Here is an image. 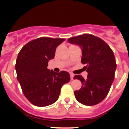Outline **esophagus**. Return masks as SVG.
Wrapping results in <instances>:
<instances>
[{
    "instance_id": "esophagus-1",
    "label": "esophagus",
    "mask_w": 129,
    "mask_h": 129,
    "mask_svg": "<svg viewBox=\"0 0 129 129\" xmlns=\"http://www.w3.org/2000/svg\"><path fill=\"white\" fill-rule=\"evenodd\" d=\"M70 79H71V80H73L74 79V74H72V73H70Z\"/></svg>"
}]
</instances>
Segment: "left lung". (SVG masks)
<instances>
[{
  "mask_svg": "<svg viewBox=\"0 0 129 129\" xmlns=\"http://www.w3.org/2000/svg\"><path fill=\"white\" fill-rule=\"evenodd\" d=\"M68 42L81 48V62L86 65L88 72L86 79L81 75L74 77L82 84L74 92L76 100L85 105L98 104L106 98L114 79L116 63L113 52L104 41L90 34L71 37Z\"/></svg>",
  "mask_w": 129,
  "mask_h": 129,
  "instance_id": "8db88e82",
  "label": "left lung"
}]
</instances>
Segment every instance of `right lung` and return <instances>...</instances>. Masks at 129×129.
Masks as SVG:
<instances>
[{
    "label": "right lung",
    "mask_w": 129,
    "mask_h": 129,
    "mask_svg": "<svg viewBox=\"0 0 129 129\" xmlns=\"http://www.w3.org/2000/svg\"><path fill=\"white\" fill-rule=\"evenodd\" d=\"M64 39L40 37L22 48L16 61L17 78L22 92L30 103L46 107L59 98L61 87L70 79L69 73H56L48 69V61L55 56L56 48Z\"/></svg>",
    "instance_id": "1"
}]
</instances>
